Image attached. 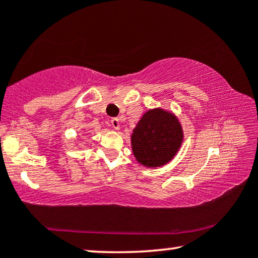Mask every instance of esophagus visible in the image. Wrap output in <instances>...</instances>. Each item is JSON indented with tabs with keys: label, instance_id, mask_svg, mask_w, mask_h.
Listing matches in <instances>:
<instances>
[{
	"label": "esophagus",
	"instance_id": "34e87169",
	"mask_svg": "<svg viewBox=\"0 0 258 258\" xmlns=\"http://www.w3.org/2000/svg\"><path fill=\"white\" fill-rule=\"evenodd\" d=\"M111 125L115 130H118L119 126H121V122H119L118 118H111Z\"/></svg>",
	"mask_w": 258,
	"mask_h": 258
}]
</instances>
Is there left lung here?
<instances>
[{"instance_id":"left-lung-1","label":"left lung","mask_w":258,"mask_h":258,"mask_svg":"<svg viewBox=\"0 0 258 258\" xmlns=\"http://www.w3.org/2000/svg\"><path fill=\"white\" fill-rule=\"evenodd\" d=\"M183 137L182 125L175 114L162 108L150 109L133 130V154L144 167H163L178 153Z\"/></svg>"}]
</instances>
